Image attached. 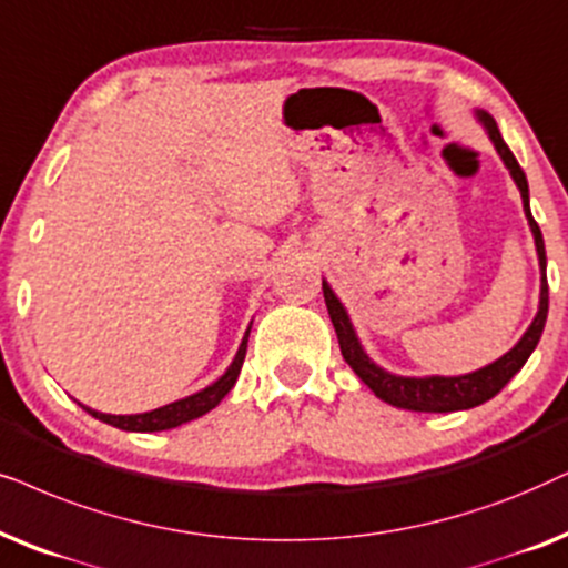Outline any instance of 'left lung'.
<instances>
[{
  "label": "left lung",
  "instance_id": "8db88e82",
  "mask_svg": "<svg viewBox=\"0 0 568 568\" xmlns=\"http://www.w3.org/2000/svg\"><path fill=\"white\" fill-rule=\"evenodd\" d=\"M477 120L483 122V128L488 130V138L496 145L498 156L504 159L506 169H509L514 182H517L519 193H521V203H525V216L529 221V230L535 234V247H537V257H540V271H542V284H540V307H537V315L532 321V326L525 331V336L519 338L517 347L506 352L504 357H498L496 363L480 367V371L467 373V375H428V378H407V375H394L388 371H383L373 363L371 357L365 355L363 344L352 328L349 315L344 311V305L338 302L334 290L323 282V297H326V307L331 315V323H334L336 336H338V347H342V355L347 359L352 371L359 375V381L365 383L371 392L378 396V399L388 402L392 407L399 409H412V412H456V409H473L477 404L488 402L496 396L500 388L509 383L514 375H517L525 363L532 355L537 342H540L542 328H545V318H548V278H545V242H542V232L537 226V221L532 219V211H529V187H527V176L521 172L519 161L514 159V153L509 151V145L504 143L500 138L498 124L490 114L477 112Z\"/></svg>",
  "mask_w": 568,
  "mask_h": 568
}]
</instances>
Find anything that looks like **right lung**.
<instances>
[{
    "label": "right lung",
    "instance_id": "add662e5",
    "mask_svg": "<svg viewBox=\"0 0 568 568\" xmlns=\"http://www.w3.org/2000/svg\"><path fill=\"white\" fill-rule=\"evenodd\" d=\"M247 336H250V331L245 334V338H242L237 355H234L232 365L226 367V373L221 375L216 383L205 386L203 392L185 396V399H180V402L166 404V407L143 412V415H104V412H95L91 407H83V409L88 412V415H93L95 419H101V423L114 425V428H120V430H135V433L169 430V428H176V425H182V423H190V419H195V417H203L205 412H211L213 407H216V404L232 392L234 383H237L242 363H245Z\"/></svg>",
    "mask_w": 568,
    "mask_h": 568
}]
</instances>
